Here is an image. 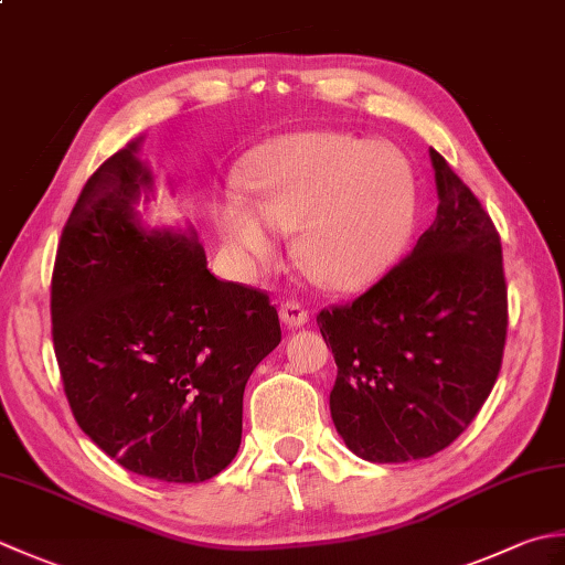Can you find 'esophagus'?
Masks as SVG:
<instances>
[{"mask_svg":"<svg viewBox=\"0 0 565 565\" xmlns=\"http://www.w3.org/2000/svg\"><path fill=\"white\" fill-rule=\"evenodd\" d=\"M279 318H281L284 326L303 328L308 323V311H303V306H298L294 301H286L279 308Z\"/></svg>","mask_w":565,"mask_h":565,"instance_id":"obj_1","label":"esophagus"}]
</instances>
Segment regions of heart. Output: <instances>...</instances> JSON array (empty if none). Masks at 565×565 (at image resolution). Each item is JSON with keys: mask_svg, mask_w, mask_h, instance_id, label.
I'll list each match as a JSON object with an SVG mask.
<instances>
[{"mask_svg": "<svg viewBox=\"0 0 565 565\" xmlns=\"http://www.w3.org/2000/svg\"><path fill=\"white\" fill-rule=\"evenodd\" d=\"M239 195L215 207V227L239 259L269 257L276 227L294 230V254L333 291L374 284L404 257L418 220V179L406 153L345 131L271 139L242 161Z\"/></svg>", "mask_w": 565, "mask_h": 565, "instance_id": "obj_1", "label": "heart"}]
</instances>
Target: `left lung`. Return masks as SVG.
Listing matches in <instances>:
<instances>
[{
  "instance_id": "8db88e82",
  "label": "left lung",
  "mask_w": 565,
  "mask_h": 565,
  "mask_svg": "<svg viewBox=\"0 0 565 565\" xmlns=\"http://www.w3.org/2000/svg\"><path fill=\"white\" fill-rule=\"evenodd\" d=\"M436 220L404 262L318 326L338 364L330 416L370 462L448 448L482 408L502 367L507 284L500 235L436 149Z\"/></svg>"
}]
</instances>
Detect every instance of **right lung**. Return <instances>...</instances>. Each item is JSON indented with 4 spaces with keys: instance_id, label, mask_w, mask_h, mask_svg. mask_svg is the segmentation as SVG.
<instances>
[{
    "instance_id": "add662e5",
    "label": "right lung",
    "mask_w": 565,
    "mask_h": 565,
    "mask_svg": "<svg viewBox=\"0 0 565 565\" xmlns=\"http://www.w3.org/2000/svg\"><path fill=\"white\" fill-rule=\"evenodd\" d=\"M129 141L87 179L51 281L53 348L77 426L129 472L203 482L242 440V396L281 342L269 296L220 281L195 232L151 227Z\"/></svg>"
}]
</instances>
